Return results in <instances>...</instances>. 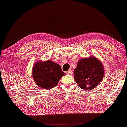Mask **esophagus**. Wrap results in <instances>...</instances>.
<instances>
[{
	"label": "esophagus",
	"mask_w": 127,
	"mask_h": 127,
	"mask_svg": "<svg viewBox=\"0 0 127 127\" xmlns=\"http://www.w3.org/2000/svg\"><path fill=\"white\" fill-rule=\"evenodd\" d=\"M65 73L66 74H71L72 73V71L71 70H67V72H65Z\"/></svg>",
	"instance_id": "34e87169"
}]
</instances>
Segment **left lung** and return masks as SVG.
<instances>
[{
  "label": "left lung",
  "instance_id": "8db88e82",
  "mask_svg": "<svg viewBox=\"0 0 127 127\" xmlns=\"http://www.w3.org/2000/svg\"><path fill=\"white\" fill-rule=\"evenodd\" d=\"M104 76L103 65L94 57L83 58L74 70V79L81 89L91 90L101 82Z\"/></svg>",
  "mask_w": 127,
  "mask_h": 127
}]
</instances>
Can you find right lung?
I'll list each match as a JSON object with an SVG mask.
<instances>
[{"label": "right lung", "mask_w": 127, "mask_h": 127, "mask_svg": "<svg viewBox=\"0 0 127 127\" xmlns=\"http://www.w3.org/2000/svg\"><path fill=\"white\" fill-rule=\"evenodd\" d=\"M64 74L61 66L50 60L37 62L32 69L34 81L38 86L44 89L55 87Z\"/></svg>", "instance_id": "add662e5"}]
</instances>
